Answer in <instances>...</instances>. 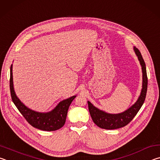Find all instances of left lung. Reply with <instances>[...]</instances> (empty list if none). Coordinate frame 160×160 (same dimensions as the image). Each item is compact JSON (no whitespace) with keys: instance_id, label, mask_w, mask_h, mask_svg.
I'll return each mask as SVG.
<instances>
[{"instance_id":"left-lung-1","label":"left lung","mask_w":160,"mask_h":160,"mask_svg":"<svg viewBox=\"0 0 160 160\" xmlns=\"http://www.w3.org/2000/svg\"><path fill=\"white\" fill-rule=\"evenodd\" d=\"M134 51H135L136 55L138 56L140 63H141V65L142 67V88L141 93V96H139L138 100H137L135 104L131 106L129 109H128L127 110H126L124 112L116 114H108L105 112L100 110L96 107H94L90 102L88 101V110L91 118L95 124L100 128L110 130L117 129V128L125 127L126 125H127L133 119V117L136 115L138 112L142 107V104H143L145 100V97H146L148 88L146 67H145L144 60L139 50L136 48V47H134Z\"/></svg>"}]
</instances>
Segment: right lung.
<instances>
[{"label": "right lung", "mask_w": 160, "mask_h": 160, "mask_svg": "<svg viewBox=\"0 0 160 160\" xmlns=\"http://www.w3.org/2000/svg\"><path fill=\"white\" fill-rule=\"evenodd\" d=\"M10 89L12 102L27 122L33 127L42 131H52L60 129L65 124L67 111L76 96L64 100L50 112L41 113L27 108L17 97L13 88L12 65L10 67Z\"/></svg>", "instance_id": "right-lung-1"}]
</instances>
